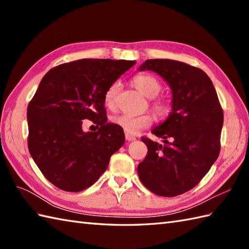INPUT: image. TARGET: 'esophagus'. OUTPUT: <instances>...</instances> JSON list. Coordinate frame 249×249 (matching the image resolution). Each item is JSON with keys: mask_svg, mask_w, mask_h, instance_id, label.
Instances as JSON below:
<instances>
[{"mask_svg": "<svg viewBox=\"0 0 249 249\" xmlns=\"http://www.w3.org/2000/svg\"><path fill=\"white\" fill-rule=\"evenodd\" d=\"M125 138H126V140H127V141H134V140H136V137L133 136L131 134H128V133L125 134Z\"/></svg>", "mask_w": 249, "mask_h": 249, "instance_id": "obj_1", "label": "esophagus"}]
</instances>
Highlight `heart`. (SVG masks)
<instances>
[{"label":"heart","mask_w":249,"mask_h":249,"mask_svg":"<svg viewBox=\"0 0 249 249\" xmlns=\"http://www.w3.org/2000/svg\"><path fill=\"white\" fill-rule=\"evenodd\" d=\"M133 83L139 92L146 96L147 98H154L160 94L161 89V84L155 77L147 73H141L137 75L133 79ZM120 89V83L113 82L110 84L108 89H106L104 95L105 106L109 109H113L115 107V98ZM154 110L160 116H166L170 111V106L167 102L158 100L154 103ZM112 122L121 127L124 131L128 134H137L140 129L149 127L152 124L153 118L149 113H143L139 115H130V114H119L112 118Z\"/></svg>","instance_id":"heart-1"}]
</instances>
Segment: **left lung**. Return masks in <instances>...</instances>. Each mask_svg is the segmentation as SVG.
<instances>
[{
    "label": "left lung",
    "instance_id": "obj_1",
    "mask_svg": "<svg viewBox=\"0 0 249 249\" xmlns=\"http://www.w3.org/2000/svg\"><path fill=\"white\" fill-rule=\"evenodd\" d=\"M140 71H152L171 89V112L152 129L163 144L142 138L147 146L138 176L155 195L174 197L194 188L216 161L220 151L224 113L206 73L183 62L146 60Z\"/></svg>",
    "mask_w": 249,
    "mask_h": 249
}]
</instances>
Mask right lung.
<instances>
[{
    "instance_id": "add662e5",
    "label": "right lung",
    "mask_w": 249,
    "mask_h": 249,
    "mask_svg": "<svg viewBox=\"0 0 249 249\" xmlns=\"http://www.w3.org/2000/svg\"><path fill=\"white\" fill-rule=\"evenodd\" d=\"M136 61L83 59L46 73L28 107L30 154L49 182L66 192L91 186L124 144V131L105 123L104 95ZM101 125L83 132L82 120Z\"/></svg>"
}]
</instances>
